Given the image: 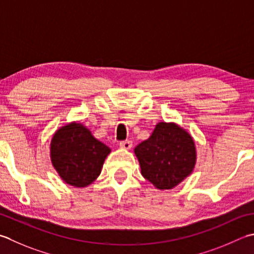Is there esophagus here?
Listing matches in <instances>:
<instances>
[{"instance_id":"obj_1","label":"esophagus","mask_w":254,"mask_h":254,"mask_svg":"<svg viewBox=\"0 0 254 254\" xmlns=\"http://www.w3.org/2000/svg\"><path fill=\"white\" fill-rule=\"evenodd\" d=\"M120 147L123 150H130L132 147V142L131 141H122L120 142Z\"/></svg>"}]
</instances>
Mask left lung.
<instances>
[{
    "instance_id": "left-lung-1",
    "label": "left lung",
    "mask_w": 254,
    "mask_h": 254,
    "mask_svg": "<svg viewBox=\"0 0 254 254\" xmlns=\"http://www.w3.org/2000/svg\"><path fill=\"white\" fill-rule=\"evenodd\" d=\"M144 178L157 190H172L190 176L196 164L190 134L176 123L160 122L152 135L134 148Z\"/></svg>"
}]
</instances>
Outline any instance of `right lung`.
Wrapping results in <instances>:
<instances>
[{
  "instance_id": "add662e5",
  "label": "right lung",
  "mask_w": 254,
  "mask_h": 254,
  "mask_svg": "<svg viewBox=\"0 0 254 254\" xmlns=\"http://www.w3.org/2000/svg\"><path fill=\"white\" fill-rule=\"evenodd\" d=\"M110 152L106 144L77 122L58 128L51 143L53 166L64 183L74 187H87L96 181Z\"/></svg>"
}]
</instances>
